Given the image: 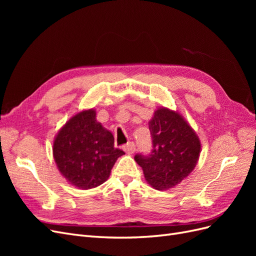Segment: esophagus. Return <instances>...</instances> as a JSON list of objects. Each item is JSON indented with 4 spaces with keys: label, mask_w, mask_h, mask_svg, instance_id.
Segmentation results:
<instances>
[{
    "label": "esophagus",
    "mask_w": 256,
    "mask_h": 256,
    "mask_svg": "<svg viewBox=\"0 0 256 256\" xmlns=\"http://www.w3.org/2000/svg\"><path fill=\"white\" fill-rule=\"evenodd\" d=\"M122 148L127 154H134L136 152V144L134 142H129L126 145H124Z\"/></svg>",
    "instance_id": "obj_1"
}]
</instances>
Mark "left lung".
Here are the masks:
<instances>
[{
    "instance_id": "8db88e82",
    "label": "left lung",
    "mask_w": 256,
    "mask_h": 256,
    "mask_svg": "<svg viewBox=\"0 0 256 256\" xmlns=\"http://www.w3.org/2000/svg\"><path fill=\"white\" fill-rule=\"evenodd\" d=\"M152 152L136 154L152 188L168 190L180 184L194 170L200 152V141L194 130L177 111L161 106L148 122Z\"/></svg>"
}]
</instances>
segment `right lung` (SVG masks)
I'll return each instance as SVG.
<instances>
[{
    "instance_id": "add662e5",
    "label": "right lung",
    "mask_w": 256,
    "mask_h": 256,
    "mask_svg": "<svg viewBox=\"0 0 256 256\" xmlns=\"http://www.w3.org/2000/svg\"><path fill=\"white\" fill-rule=\"evenodd\" d=\"M53 157L58 171L74 187L88 190L104 184L118 157L114 136L96 120L95 109L74 115L53 141Z\"/></svg>"
}]
</instances>
